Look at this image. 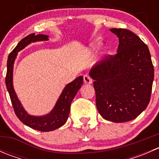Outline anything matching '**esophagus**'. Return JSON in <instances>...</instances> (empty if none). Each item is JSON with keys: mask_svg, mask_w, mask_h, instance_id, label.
<instances>
[{"mask_svg": "<svg viewBox=\"0 0 159 159\" xmlns=\"http://www.w3.org/2000/svg\"><path fill=\"white\" fill-rule=\"evenodd\" d=\"M84 82L85 84H92V79L90 78L89 75H84Z\"/></svg>", "mask_w": 159, "mask_h": 159, "instance_id": "esophagus-1", "label": "esophagus"}]
</instances>
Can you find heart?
I'll use <instances>...</instances> for the list:
<instances>
[{
	"mask_svg": "<svg viewBox=\"0 0 159 159\" xmlns=\"http://www.w3.org/2000/svg\"><path fill=\"white\" fill-rule=\"evenodd\" d=\"M101 46H102V42L99 41H96L90 44V47H91V48L92 50H97L100 48Z\"/></svg>",
	"mask_w": 159,
	"mask_h": 159,
	"instance_id": "1",
	"label": "heart"
}]
</instances>
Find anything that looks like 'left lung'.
Segmentation results:
<instances>
[{"label": "left lung", "mask_w": 159, "mask_h": 159, "mask_svg": "<svg viewBox=\"0 0 159 159\" xmlns=\"http://www.w3.org/2000/svg\"><path fill=\"white\" fill-rule=\"evenodd\" d=\"M119 39L117 54L94 64L89 71L94 80L96 106L107 121H131L148 106L154 68L148 46L131 30L111 28Z\"/></svg>", "instance_id": "8db88e82"}]
</instances>
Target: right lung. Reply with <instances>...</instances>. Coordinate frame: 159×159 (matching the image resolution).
<instances>
[{
  "mask_svg": "<svg viewBox=\"0 0 159 159\" xmlns=\"http://www.w3.org/2000/svg\"><path fill=\"white\" fill-rule=\"evenodd\" d=\"M48 38L49 36L46 34H35L34 33L30 34L20 41L8 56L7 62V75L5 78L6 87L17 118L25 125L41 131H54L65 124L70 113V103L83 84V76L78 77L73 81L68 83L62 90L54 108L46 115L35 116L30 115L25 109L14 89L13 72L14 62L19 51L23 50L31 43L48 41Z\"/></svg>",
  "mask_w": 159,
  "mask_h": 159,
  "instance_id": "right-lung-1",
  "label": "right lung"
}]
</instances>
